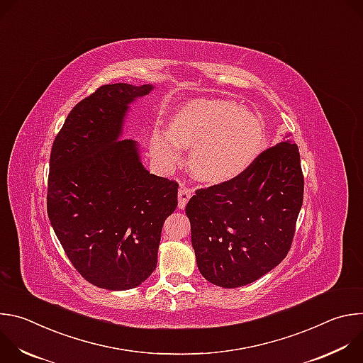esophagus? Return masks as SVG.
<instances>
[{
	"instance_id": "esophagus-1",
	"label": "esophagus",
	"mask_w": 363,
	"mask_h": 363,
	"mask_svg": "<svg viewBox=\"0 0 363 363\" xmlns=\"http://www.w3.org/2000/svg\"><path fill=\"white\" fill-rule=\"evenodd\" d=\"M191 196H192V191H191L189 188H186V186L182 185V186L179 188V191H178V205H179L181 210L185 208V205H186V202L189 201Z\"/></svg>"
}]
</instances>
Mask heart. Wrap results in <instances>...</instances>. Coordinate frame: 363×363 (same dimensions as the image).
Returning a JSON list of instances; mask_svg holds the SVG:
<instances>
[{"mask_svg":"<svg viewBox=\"0 0 363 363\" xmlns=\"http://www.w3.org/2000/svg\"><path fill=\"white\" fill-rule=\"evenodd\" d=\"M264 125L254 112L233 100L195 99L181 106L169 130L155 128L150 146L155 157L172 168L181 161V147H189V169L201 181L223 184L245 171L262 152Z\"/></svg>","mask_w":363,"mask_h":363,"instance_id":"heart-1","label":"heart"}]
</instances>
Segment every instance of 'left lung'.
<instances>
[{
  "mask_svg": "<svg viewBox=\"0 0 363 363\" xmlns=\"http://www.w3.org/2000/svg\"><path fill=\"white\" fill-rule=\"evenodd\" d=\"M300 153L291 140L267 147L238 177L195 191L185 213L201 274L234 289L280 264L303 203Z\"/></svg>",
  "mask_w": 363,
  "mask_h": 363,
  "instance_id": "left-lung-1",
  "label": "left lung"
}]
</instances>
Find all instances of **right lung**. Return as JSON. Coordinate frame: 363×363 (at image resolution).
<instances>
[{"label":"right lung","mask_w":363,"mask_h":363,"mask_svg":"<svg viewBox=\"0 0 363 363\" xmlns=\"http://www.w3.org/2000/svg\"><path fill=\"white\" fill-rule=\"evenodd\" d=\"M150 84H103L72 109L50 155L47 214L77 273L128 290L157 269L178 182L149 174L132 139L118 140L129 103Z\"/></svg>","instance_id":"obj_1"}]
</instances>
